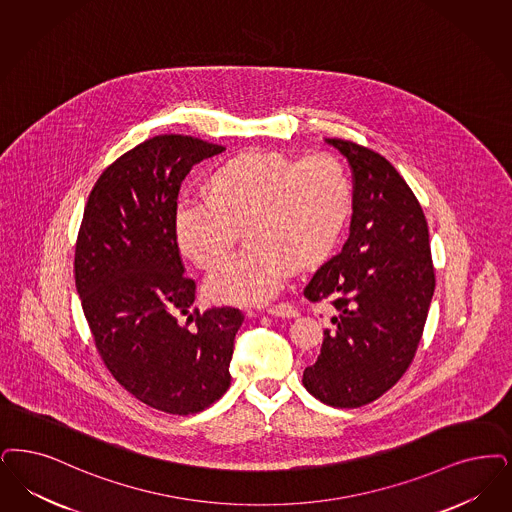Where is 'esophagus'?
<instances>
[{"label":"esophagus","instance_id":"34e87169","mask_svg":"<svg viewBox=\"0 0 512 512\" xmlns=\"http://www.w3.org/2000/svg\"><path fill=\"white\" fill-rule=\"evenodd\" d=\"M266 312H268L270 316H276V318H297V316H299V310L295 307H291L289 303L272 305V307L266 308Z\"/></svg>","mask_w":512,"mask_h":512}]
</instances>
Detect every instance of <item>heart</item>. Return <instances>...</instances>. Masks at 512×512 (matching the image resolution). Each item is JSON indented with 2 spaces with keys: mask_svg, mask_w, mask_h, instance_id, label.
Returning <instances> with one entry per match:
<instances>
[{
  "mask_svg": "<svg viewBox=\"0 0 512 512\" xmlns=\"http://www.w3.org/2000/svg\"><path fill=\"white\" fill-rule=\"evenodd\" d=\"M209 196H183L173 226L184 255L213 265L247 219L246 249L225 257L207 293L225 303L259 305L286 286L293 266L322 261L337 244L348 213L350 183L328 154L291 160L278 152H247L211 175Z\"/></svg>",
  "mask_w": 512,
  "mask_h": 512,
  "instance_id": "1",
  "label": "heart"
}]
</instances>
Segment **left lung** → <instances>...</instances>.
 <instances>
[{"label":"left lung","mask_w":512,"mask_h":512,"mask_svg":"<svg viewBox=\"0 0 512 512\" xmlns=\"http://www.w3.org/2000/svg\"><path fill=\"white\" fill-rule=\"evenodd\" d=\"M326 143L352 169V221L343 249L305 287L308 301L331 299L337 314L303 385L328 406L360 408L396 385L421 341L434 293L429 226L389 160L343 139Z\"/></svg>","instance_id":"1"}]
</instances>
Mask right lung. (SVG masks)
<instances>
[{
	"mask_svg": "<svg viewBox=\"0 0 512 512\" xmlns=\"http://www.w3.org/2000/svg\"><path fill=\"white\" fill-rule=\"evenodd\" d=\"M223 150L158 135L125 152L91 190L76 246V289L106 368L137 400L173 415L225 394L244 324L238 308L192 312L196 284L173 226L184 177Z\"/></svg>",
	"mask_w": 512,
	"mask_h": 512,
	"instance_id": "right-lung-1",
	"label": "right lung"
}]
</instances>
